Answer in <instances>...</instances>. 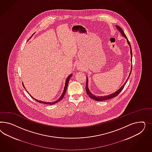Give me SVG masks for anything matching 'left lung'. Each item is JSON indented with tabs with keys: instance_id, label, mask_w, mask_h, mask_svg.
Instances as JSON below:
<instances>
[{
	"instance_id": "8db88e82",
	"label": "left lung",
	"mask_w": 152,
	"mask_h": 152,
	"mask_svg": "<svg viewBox=\"0 0 152 152\" xmlns=\"http://www.w3.org/2000/svg\"><path fill=\"white\" fill-rule=\"evenodd\" d=\"M116 27L118 29V30L119 31L120 33H121V34L126 39V41L128 42V44L129 45V47H130V54H131V61H132V47H131V45H130V42H129V41H128V39L127 37H126L125 34L124 32V31L122 30V29L119 26H116ZM132 66H131V71H130V73H129V76H128V78L126 79V81L125 82L124 85H123L121 88H120L119 89H118L116 91H115V92H114V93H113V94H111L108 95H105V96H95V95H93L92 93L90 92V90H89V88H88V77L86 76V91L87 94H88V96L90 97V98H91L92 99L95 100V101H105V100H107L110 99H112V98H113V97H114L118 96V95L119 94L120 92L121 91V90H123V88L125 86V83H126L128 80L129 79V76H130V74H131V72H132Z\"/></svg>"
}]
</instances>
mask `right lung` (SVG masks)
Masks as SVG:
<instances>
[{
    "label": "right lung",
    "mask_w": 152,
    "mask_h": 152,
    "mask_svg": "<svg viewBox=\"0 0 152 152\" xmlns=\"http://www.w3.org/2000/svg\"><path fill=\"white\" fill-rule=\"evenodd\" d=\"M30 38H29V39H30ZM28 40H29V39H28ZM72 75V74H70L69 76L67 77V78H66V82H65V85H64V89L63 92H62V94L61 96L58 98V100H57L56 101H53V102H45V101H40V100H37V99H34V98L32 96H31V95L29 94V93L27 91L28 93L29 94V95L31 96V97H32L33 99H34L36 101H37V102H39V103L45 104H48V105H53V104H55L56 103H57V102H59V101H61V100L64 98V95H65V94H66V90H67V86H68L69 82V78L71 77ZM22 85H23V88H25V87H24V84H23V83H22Z\"/></svg>",
    "instance_id": "right-lung-1"
}]
</instances>
